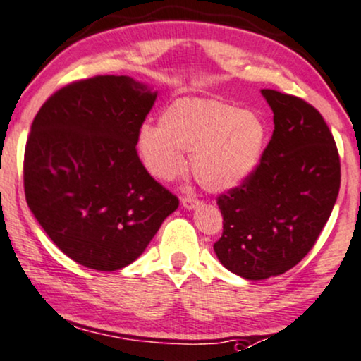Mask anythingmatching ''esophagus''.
Here are the masks:
<instances>
[{"label":"esophagus","mask_w":361,"mask_h":361,"mask_svg":"<svg viewBox=\"0 0 361 361\" xmlns=\"http://www.w3.org/2000/svg\"><path fill=\"white\" fill-rule=\"evenodd\" d=\"M200 200L195 197V195H185V197H181V205L185 208H188V210H193V208H197L200 205Z\"/></svg>","instance_id":"1"}]
</instances>
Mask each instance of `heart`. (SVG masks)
<instances>
[{
  "label": "heart",
  "mask_w": 361,
  "mask_h": 361,
  "mask_svg": "<svg viewBox=\"0 0 361 361\" xmlns=\"http://www.w3.org/2000/svg\"><path fill=\"white\" fill-rule=\"evenodd\" d=\"M267 126L257 112L210 99H178L159 124L137 133V153L147 171L163 181L190 168L198 183L224 192L245 181L262 159Z\"/></svg>",
  "instance_id": "b5f03b06"
}]
</instances>
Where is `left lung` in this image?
I'll return each instance as SVG.
<instances>
[{
    "mask_svg": "<svg viewBox=\"0 0 361 361\" xmlns=\"http://www.w3.org/2000/svg\"><path fill=\"white\" fill-rule=\"evenodd\" d=\"M274 133L255 171L216 205L220 262L249 281L284 274L306 257L326 225L340 192L336 142L318 109L296 95L262 89Z\"/></svg>",
    "mask_w": 361,
    "mask_h": 361,
    "instance_id": "1",
    "label": "left lung"
}]
</instances>
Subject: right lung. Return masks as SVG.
<instances>
[{
    "label": "right lung",
    "mask_w": 361,
    "mask_h": 361,
    "mask_svg": "<svg viewBox=\"0 0 361 361\" xmlns=\"http://www.w3.org/2000/svg\"><path fill=\"white\" fill-rule=\"evenodd\" d=\"M154 101L131 77L95 75L56 90L35 116L25 197L51 242L82 266H129L180 205L137 156Z\"/></svg>",
    "instance_id": "obj_1"
}]
</instances>
